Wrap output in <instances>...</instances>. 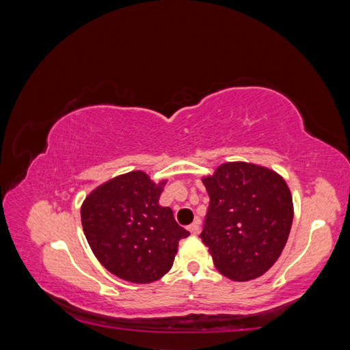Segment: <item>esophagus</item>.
I'll return each instance as SVG.
<instances>
[{"label":"esophagus","mask_w":350,"mask_h":350,"mask_svg":"<svg viewBox=\"0 0 350 350\" xmlns=\"http://www.w3.org/2000/svg\"><path fill=\"white\" fill-rule=\"evenodd\" d=\"M188 229H189L191 234H193V235H197L198 232H200V220H198V218H197V220H196L193 224H191Z\"/></svg>","instance_id":"34e87169"}]
</instances>
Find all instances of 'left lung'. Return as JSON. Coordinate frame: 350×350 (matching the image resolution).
I'll list each match as a JSON object with an SVG mask.
<instances>
[{
	"label": "left lung",
	"instance_id": "1",
	"mask_svg": "<svg viewBox=\"0 0 350 350\" xmlns=\"http://www.w3.org/2000/svg\"><path fill=\"white\" fill-rule=\"evenodd\" d=\"M203 185L209 208L200 238L217 270L238 282L262 276L291 230L288 185L275 171L247 162L223 163Z\"/></svg>",
	"mask_w": 350,
	"mask_h": 350
}]
</instances>
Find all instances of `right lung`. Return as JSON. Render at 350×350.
I'll return each mask as SVG.
<instances>
[{
  "mask_svg": "<svg viewBox=\"0 0 350 350\" xmlns=\"http://www.w3.org/2000/svg\"><path fill=\"white\" fill-rule=\"evenodd\" d=\"M163 185L132 171L100 185L81 204V226L94 255L129 282L161 279L173 265L179 241L189 235L173 211L159 204Z\"/></svg>",
  "mask_w": 350,
  "mask_h": 350,
  "instance_id": "obj_1",
  "label": "right lung"
}]
</instances>
